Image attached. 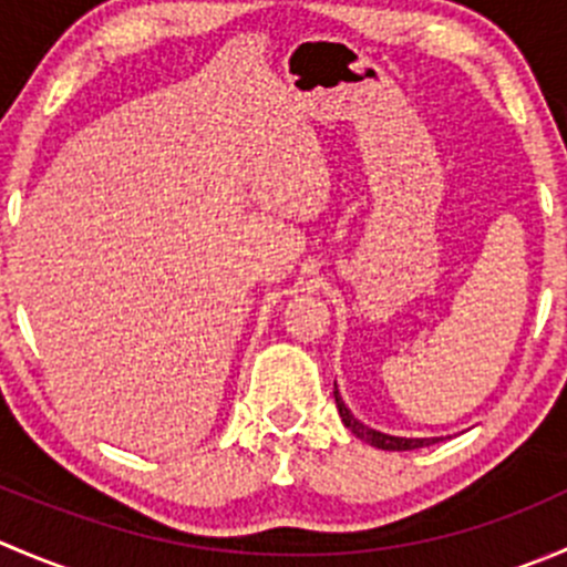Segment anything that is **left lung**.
I'll return each mask as SVG.
<instances>
[{
    "label": "left lung",
    "instance_id": "left-lung-1",
    "mask_svg": "<svg viewBox=\"0 0 567 567\" xmlns=\"http://www.w3.org/2000/svg\"><path fill=\"white\" fill-rule=\"evenodd\" d=\"M337 386V384H334ZM334 403H337V411H340L342 416V425L348 427V431L353 433L357 439H362L364 444H370V447H379V450H392V453H403V450H420V447H431V444H436L439 439H414V436H390V433H381V431H373V427H368L364 422H359L357 416L351 414V409L346 405V400H342L340 390H334Z\"/></svg>",
    "mask_w": 567,
    "mask_h": 567
}]
</instances>
